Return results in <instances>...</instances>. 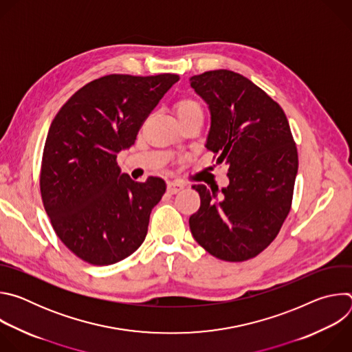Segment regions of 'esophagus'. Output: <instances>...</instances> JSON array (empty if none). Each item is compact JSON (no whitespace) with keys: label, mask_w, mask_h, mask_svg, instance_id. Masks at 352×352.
<instances>
[{"label":"esophagus","mask_w":352,"mask_h":352,"mask_svg":"<svg viewBox=\"0 0 352 352\" xmlns=\"http://www.w3.org/2000/svg\"><path fill=\"white\" fill-rule=\"evenodd\" d=\"M182 189H184V185L181 182H178V181H171V182L167 184V192L171 193V195H175L179 190H182Z\"/></svg>","instance_id":"obj_1"}]
</instances>
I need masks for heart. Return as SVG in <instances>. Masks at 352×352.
<instances>
[{
    "mask_svg": "<svg viewBox=\"0 0 352 352\" xmlns=\"http://www.w3.org/2000/svg\"><path fill=\"white\" fill-rule=\"evenodd\" d=\"M174 110H175V114L179 121L193 117V116H204L202 106H200L199 102H196L195 98H190V97L181 98L179 102L175 103Z\"/></svg>",
    "mask_w": 352,
    "mask_h": 352,
    "instance_id": "b5f03b06",
    "label": "heart"
}]
</instances>
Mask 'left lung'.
<instances>
[{"mask_svg": "<svg viewBox=\"0 0 352 352\" xmlns=\"http://www.w3.org/2000/svg\"><path fill=\"white\" fill-rule=\"evenodd\" d=\"M210 111L206 147L228 167L226 188L199 192L189 217L196 242L221 261L259 255L277 236L289 213L298 153L283 109L248 78L209 71L189 78Z\"/></svg>", "mask_w": 352, "mask_h": 352, "instance_id": "left-lung-1", "label": "left lung"}]
</instances>
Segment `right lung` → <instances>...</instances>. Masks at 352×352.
Segmentation results:
<instances>
[{"label": "right lung", "instance_id": "1", "mask_svg": "<svg viewBox=\"0 0 352 352\" xmlns=\"http://www.w3.org/2000/svg\"><path fill=\"white\" fill-rule=\"evenodd\" d=\"M179 80L107 75L79 89L50 125L40 173L44 209L65 246L94 266L114 265L142 245L166 182H136L117 155L129 148L143 121Z\"/></svg>", "mask_w": 352, "mask_h": 352}]
</instances>
